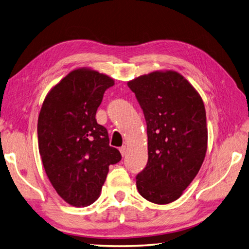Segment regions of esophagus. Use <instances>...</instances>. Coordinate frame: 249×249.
I'll list each match as a JSON object with an SVG mask.
<instances>
[{"label":"esophagus","instance_id":"1","mask_svg":"<svg viewBox=\"0 0 249 249\" xmlns=\"http://www.w3.org/2000/svg\"><path fill=\"white\" fill-rule=\"evenodd\" d=\"M120 151H121V155H122L123 157H125L126 154H127V147H126V146H122V147L120 148Z\"/></svg>","mask_w":249,"mask_h":249}]
</instances>
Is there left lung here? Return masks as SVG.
I'll list each match as a JSON object with an SVG mask.
<instances>
[{
  "instance_id": "left-lung-1",
  "label": "left lung",
  "mask_w": 249,
  "mask_h": 249,
  "mask_svg": "<svg viewBox=\"0 0 249 249\" xmlns=\"http://www.w3.org/2000/svg\"><path fill=\"white\" fill-rule=\"evenodd\" d=\"M141 106L148 161L136 177L144 199H179L202 166L207 149L206 112L200 94L176 71H155L128 82Z\"/></svg>"
}]
</instances>
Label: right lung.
I'll return each mask as SVG.
<instances>
[{
    "label": "right lung",
    "instance_id": "1",
    "mask_svg": "<svg viewBox=\"0 0 249 249\" xmlns=\"http://www.w3.org/2000/svg\"><path fill=\"white\" fill-rule=\"evenodd\" d=\"M109 76L90 69L68 73L49 91L37 120L42 162L50 183L72 206L90 205L101 193L109 165L121 161L95 113Z\"/></svg>",
    "mask_w": 249,
    "mask_h": 249
}]
</instances>
